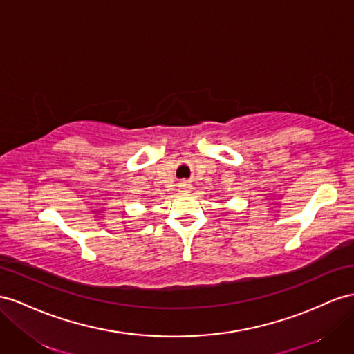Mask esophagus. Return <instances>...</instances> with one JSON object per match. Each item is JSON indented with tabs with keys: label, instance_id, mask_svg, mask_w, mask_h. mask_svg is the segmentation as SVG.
Here are the masks:
<instances>
[{
	"label": "esophagus",
	"instance_id": "34e87169",
	"mask_svg": "<svg viewBox=\"0 0 354 354\" xmlns=\"http://www.w3.org/2000/svg\"><path fill=\"white\" fill-rule=\"evenodd\" d=\"M180 187H183V188H185V189H188L189 187H192V185H189L188 183H183V184H180Z\"/></svg>",
	"mask_w": 354,
	"mask_h": 354
}]
</instances>
